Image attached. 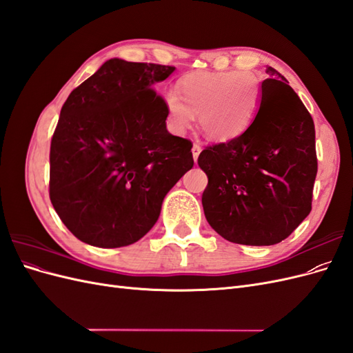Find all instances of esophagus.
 Segmentation results:
<instances>
[{
    "mask_svg": "<svg viewBox=\"0 0 353 353\" xmlns=\"http://www.w3.org/2000/svg\"><path fill=\"white\" fill-rule=\"evenodd\" d=\"M191 152H193L194 160H197V157H199V154H200V152H201V145H200V144H194L193 148H191Z\"/></svg>",
    "mask_w": 353,
    "mask_h": 353,
    "instance_id": "1",
    "label": "esophagus"
}]
</instances>
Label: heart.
<instances>
[{"mask_svg": "<svg viewBox=\"0 0 353 353\" xmlns=\"http://www.w3.org/2000/svg\"><path fill=\"white\" fill-rule=\"evenodd\" d=\"M178 91L165 97L170 130L184 132L199 114L203 134L221 143L248 131L262 103L261 81L243 70L190 73L178 82Z\"/></svg>", "mask_w": 353, "mask_h": 353, "instance_id": "b5f03b06", "label": "heart"}]
</instances>
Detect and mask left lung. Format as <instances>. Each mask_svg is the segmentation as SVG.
<instances>
[{"instance_id":"8db88e82","label":"left lung","mask_w":353,"mask_h":353,"mask_svg":"<svg viewBox=\"0 0 353 353\" xmlns=\"http://www.w3.org/2000/svg\"><path fill=\"white\" fill-rule=\"evenodd\" d=\"M262 82L258 116L243 135L208 145L199 166L209 183L203 210L210 227L231 243L283 241L312 209L318 170L311 113L274 68Z\"/></svg>"}]
</instances>
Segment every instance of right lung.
I'll return each instance as SVG.
<instances>
[{
	"instance_id": "add662e5",
	"label": "right lung",
	"mask_w": 353,
	"mask_h": 353,
	"mask_svg": "<svg viewBox=\"0 0 353 353\" xmlns=\"http://www.w3.org/2000/svg\"><path fill=\"white\" fill-rule=\"evenodd\" d=\"M174 70L112 59L63 104L50 147V200L81 241L103 249L138 241L193 168V143L168 132L165 99L153 88Z\"/></svg>"
}]
</instances>
